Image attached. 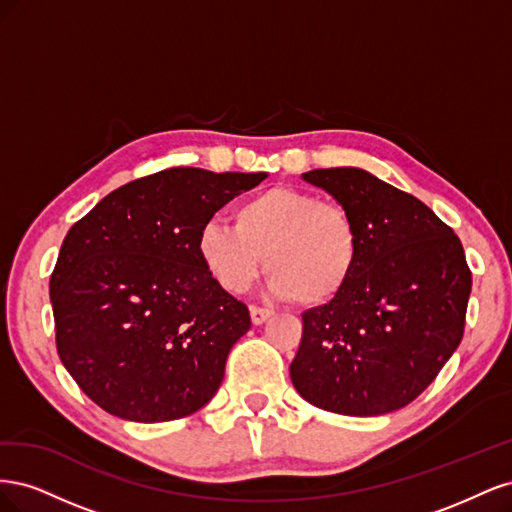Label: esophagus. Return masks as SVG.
Here are the masks:
<instances>
[{
	"mask_svg": "<svg viewBox=\"0 0 512 512\" xmlns=\"http://www.w3.org/2000/svg\"><path fill=\"white\" fill-rule=\"evenodd\" d=\"M250 316H252V322L258 327V324H265L273 316V312H271V309H262V307L252 305L250 307Z\"/></svg>",
	"mask_w": 512,
	"mask_h": 512,
	"instance_id": "1",
	"label": "esophagus"
}]
</instances>
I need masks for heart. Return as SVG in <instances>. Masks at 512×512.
<instances>
[{"instance_id": "obj_1", "label": "heart", "mask_w": 512, "mask_h": 512, "mask_svg": "<svg viewBox=\"0 0 512 512\" xmlns=\"http://www.w3.org/2000/svg\"><path fill=\"white\" fill-rule=\"evenodd\" d=\"M232 220L235 226L207 222L196 239L205 271L226 292H245L265 262L275 297L320 307L346 290L359 267L354 215L312 192L286 185L262 190L243 198Z\"/></svg>"}]
</instances>
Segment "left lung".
<instances>
[{
    "mask_svg": "<svg viewBox=\"0 0 512 512\" xmlns=\"http://www.w3.org/2000/svg\"><path fill=\"white\" fill-rule=\"evenodd\" d=\"M301 177L354 215L361 260L335 301L303 314L294 389L312 406L348 416L404 408L463 337L472 273L461 241L421 200L363 168Z\"/></svg>",
    "mask_w": 512,
    "mask_h": 512,
    "instance_id": "left-lung-1",
    "label": "left lung"
}]
</instances>
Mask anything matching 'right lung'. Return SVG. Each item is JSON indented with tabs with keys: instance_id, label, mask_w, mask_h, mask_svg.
Here are the masks:
<instances>
[{
	"instance_id": "1",
	"label": "right lung",
	"mask_w": 512,
	"mask_h": 512,
	"mask_svg": "<svg viewBox=\"0 0 512 512\" xmlns=\"http://www.w3.org/2000/svg\"><path fill=\"white\" fill-rule=\"evenodd\" d=\"M267 173L168 168L104 196L61 243L51 275L57 352L108 414L175 421L209 404L247 307L215 284L198 232Z\"/></svg>"
}]
</instances>
